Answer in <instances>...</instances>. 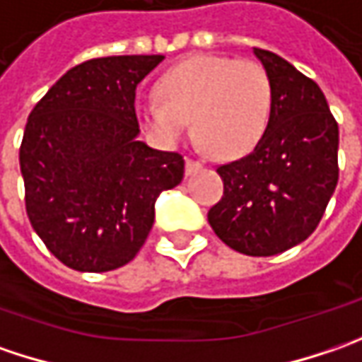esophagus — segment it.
<instances>
[{
    "label": "esophagus",
    "instance_id": "1",
    "mask_svg": "<svg viewBox=\"0 0 362 362\" xmlns=\"http://www.w3.org/2000/svg\"><path fill=\"white\" fill-rule=\"evenodd\" d=\"M200 168H202V164H200V162L192 160V158H188V160H186V176H192V174H197Z\"/></svg>",
    "mask_w": 362,
    "mask_h": 362
}]
</instances>
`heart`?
Listing matches in <instances>:
<instances>
[{"label":"heart","instance_id":"heart-1","mask_svg":"<svg viewBox=\"0 0 362 362\" xmlns=\"http://www.w3.org/2000/svg\"><path fill=\"white\" fill-rule=\"evenodd\" d=\"M160 97H141L137 115L165 146L178 144L194 119L197 134L221 158H241L253 150L272 115V83L253 60L190 56L165 72Z\"/></svg>","mask_w":362,"mask_h":362}]
</instances>
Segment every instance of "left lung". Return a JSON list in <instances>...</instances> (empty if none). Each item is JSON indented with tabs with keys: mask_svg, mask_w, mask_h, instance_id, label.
I'll list each match as a JSON object with an SVG mask.
<instances>
[{
	"mask_svg": "<svg viewBox=\"0 0 362 362\" xmlns=\"http://www.w3.org/2000/svg\"><path fill=\"white\" fill-rule=\"evenodd\" d=\"M253 54L272 83V115L255 150L216 170L225 192L209 223L230 249L269 257L318 227L338 182V125L312 78L269 50Z\"/></svg>",
	"mask_w": 362,
	"mask_h": 362,
	"instance_id": "obj_1",
	"label": "left lung"
}]
</instances>
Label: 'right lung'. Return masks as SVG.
Wrapping results in <instances>:
<instances>
[{
  "label": "right lung",
  "instance_id": "right-lung-1",
  "mask_svg": "<svg viewBox=\"0 0 362 362\" xmlns=\"http://www.w3.org/2000/svg\"><path fill=\"white\" fill-rule=\"evenodd\" d=\"M162 60H87L28 117L20 148L28 218L71 269L99 274L129 263L150 235L158 197L184 178L180 153L139 139L135 88Z\"/></svg>",
  "mask_w": 362,
  "mask_h": 362
}]
</instances>
